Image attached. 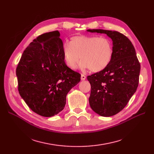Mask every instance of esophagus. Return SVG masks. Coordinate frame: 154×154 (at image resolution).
I'll return each mask as SVG.
<instances>
[{
  "instance_id": "1",
  "label": "esophagus",
  "mask_w": 154,
  "mask_h": 154,
  "mask_svg": "<svg viewBox=\"0 0 154 154\" xmlns=\"http://www.w3.org/2000/svg\"><path fill=\"white\" fill-rule=\"evenodd\" d=\"M81 79L82 80H85L86 79V76L84 75V74H82L81 75Z\"/></svg>"
}]
</instances>
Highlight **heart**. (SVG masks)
<instances>
[{"mask_svg": "<svg viewBox=\"0 0 154 154\" xmlns=\"http://www.w3.org/2000/svg\"><path fill=\"white\" fill-rule=\"evenodd\" d=\"M62 51L67 66L74 69L81 58L80 67L100 72L110 63L113 56L111 41L105 36H75L64 42Z\"/></svg>", "mask_w": 154, "mask_h": 154, "instance_id": "obj_1", "label": "heart"}]
</instances>
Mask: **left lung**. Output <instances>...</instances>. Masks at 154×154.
<instances>
[{
  "label": "left lung",
  "mask_w": 154,
  "mask_h": 154,
  "mask_svg": "<svg viewBox=\"0 0 154 154\" xmlns=\"http://www.w3.org/2000/svg\"><path fill=\"white\" fill-rule=\"evenodd\" d=\"M88 32L105 33L112 40L113 56L102 71L87 76L91 85L89 104L96 113L110 117L122 111L136 92L140 63L130 40L121 32L103 29Z\"/></svg>",
  "instance_id": "8db88e82"
}]
</instances>
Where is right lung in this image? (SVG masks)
<instances>
[{
	"label": "right lung",
	"mask_w": 154,
	"mask_h": 154,
	"mask_svg": "<svg viewBox=\"0 0 154 154\" xmlns=\"http://www.w3.org/2000/svg\"><path fill=\"white\" fill-rule=\"evenodd\" d=\"M58 31L37 37L23 53L16 74L18 89L29 108L44 117L60 112L81 74L67 66Z\"/></svg>",
	"instance_id": "obj_1"
}]
</instances>
